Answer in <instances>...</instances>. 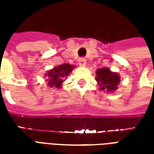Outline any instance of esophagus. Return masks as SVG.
I'll return each instance as SVG.
<instances>
[{"label": "esophagus", "instance_id": "esophagus-1", "mask_svg": "<svg viewBox=\"0 0 154 154\" xmlns=\"http://www.w3.org/2000/svg\"><path fill=\"white\" fill-rule=\"evenodd\" d=\"M86 58L85 57H80L79 58V60H78V63H79V66H81V67H85L86 66V64H87V63H86Z\"/></svg>", "mask_w": 154, "mask_h": 154}]
</instances>
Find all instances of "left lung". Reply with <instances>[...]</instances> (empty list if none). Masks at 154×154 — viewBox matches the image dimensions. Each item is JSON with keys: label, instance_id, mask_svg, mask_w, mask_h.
I'll use <instances>...</instances> for the list:
<instances>
[{"label": "left lung", "instance_id": "left-lung-1", "mask_svg": "<svg viewBox=\"0 0 154 154\" xmlns=\"http://www.w3.org/2000/svg\"><path fill=\"white\" fill-rule=\"evenodd\" d=\"M96 80L100 90L112 92L118 88L120 77L117 72H113L109 68L103 67L97 69Z\"/></svg>", "mask_w": 154, "mask_h": 154}]
</instances>
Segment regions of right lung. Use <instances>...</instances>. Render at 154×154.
<instances>
[{
	"label": "right lung",
	"mask_w": 154,
	"mask_h": 154,
	"mask_svg": "<svg viewBox=\"0 0 154 154\" xmlns=\"http://www.w3.org/2000/svg\"><path fill=\"white\" fill-rule=\"evenodd\" d=\"M74 67L75 66L68 63H63L58 65L57 67H54L53 69L48 71L45 77H47L46 81H48V87L61 88L64 79L72 71Z\"/></svg>",
	"instance_id": "add662e5"
}]
</instances>
